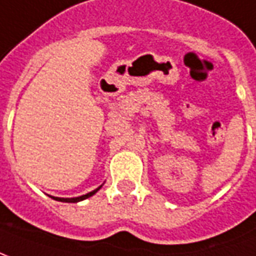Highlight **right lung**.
Here are the masks:
<instances>
[{"label": "right lung", "instance_id": "obj_1", "mask_svg": "<svg viewBox=\"0 0 256 256\" xmlns=\"http://www.w3.org/2000/svg\"><path fill=\"white\" fill-rule=\"evenodd\" d=\"M102 186H103V185H100V186L96 188L94 191L89 192V194H86V195H82V196H78V198H57V196H51V195H48V196L52 199H56V200H61V202H79V200H84V199L89 198V196H92V195H94V194H96Z\"/></svg>", "mask_w": 256, "mask_h": 256}]
</instances>
